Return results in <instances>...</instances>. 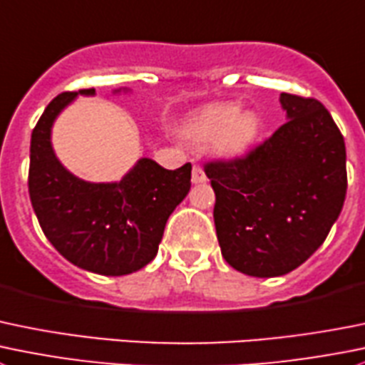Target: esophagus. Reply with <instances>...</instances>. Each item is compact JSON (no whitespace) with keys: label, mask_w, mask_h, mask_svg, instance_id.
<instances>
[{"label":"esophagus","mask_w":365,"mask_h":365,"mask_svg":"<svg viewBox=\"0 0 365 365\" xmlns=\"http://www.w3.org/2000/svg\"><path fill=\"white\" fill-rule=\"evenodd\" d=\"M190 180H192V183H205V182H207V176H205L203 169H201L200 165H194V168H192V176H190Z\"/></svg>","instance_id":"34e87169"}]
</instances>
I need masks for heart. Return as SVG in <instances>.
<instances>
[{"mask_svg":"<svg viewBox=\"0 0 365 365\" xmlns=\"http://www.w3.org/2000/svg\"><path fill=\"white\" fill-rule=\"evenodd\" d=\"M260 130L262 121L257 112L239 110L237 103L222 101L190 115L183 125V135L194 144L212 140V150L217 157L235 160L253 148Z\"/></svg>","mask_w":365,"mask_h":365,"instance_id":"1","label":"heart"}]
</instances>
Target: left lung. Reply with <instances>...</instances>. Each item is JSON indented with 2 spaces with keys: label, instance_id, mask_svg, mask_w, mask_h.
I'll use <instances>...</instances> for the list:
<instances>
[{
  "label": "left lung",
  "instance_id": "left-lung-1",
  "mask_svg": "<svg viewBox=\"0 0 365 365\" xmlns=\"http://www.w3.org/2000/svg\"><path fill=\"white\" fill-rule=\"evenodd\" d=\"M287 123L244 158L210 162L225 260L247 277L299 267L324 242L348 189L344 137L317 100L280 94Z\"/></svg>",
  "mask_w": 365,
  "mask_h": 365
}]
</instances>
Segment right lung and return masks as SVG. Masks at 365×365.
I'll return each instance as SVG.
<instances>
[{
    "label": "right lung",
    "mask_w": 365,
    "mask_h": 365,
    "mask_svg": "<svg viewBox=\"0 0 365 365\" xmlns=\"http://www.w3.org/2000/svg\"><path fill=\"white\" fill-rule=\"evenodd\" d=\"M128 93L115 88L114 94ZM94 88L58 94L31 132L28 190L42 232L63 258L85 271L123 277L157 257L165 222L189 194L190 169L169 171L139 158L119 182L78 178L56 158L51 128L60 112Z\"/></svg>",
    "instance_id": "right-lung-1"
}]
</instances>
